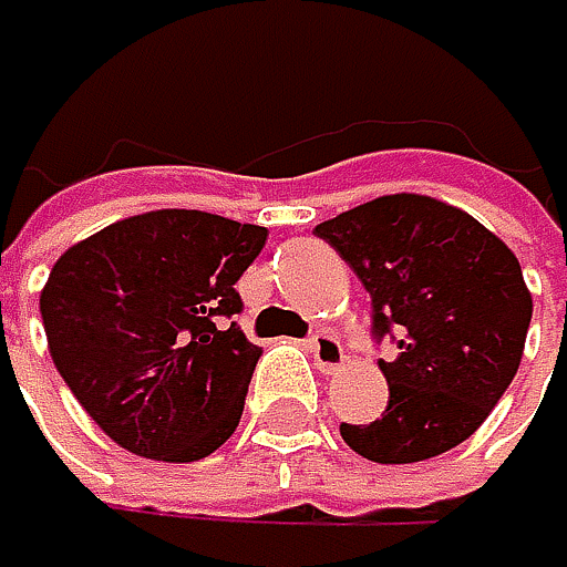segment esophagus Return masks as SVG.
<instances>
[{"label":"esophagus","mask_w":567,"mask_h":567,"mask_svg":"<svg viewBox=\"0 0 567 567\" xmlns=\"http://www.w3.org/2000/svg\"><path fill=\"white\" fill-rule=\"evenodd\" d=\"M307 350H310V358L317 361V368H320L323 374H333V371H337V368H343V361H347L343 343H340L333 333H327V330L310 333Z\"/></svg>","instance_id":"34e87169"}]
</instances>
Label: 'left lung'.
I'll use <instances>...</instances> for the list:
<instances>
[{"instance_id":"8db88e82","label":"left lung","mask_w":567,"mask_h":567,"mask_svg":"<svg viewBox=\"0 0 567 567\" xmlns=\"http://www.w3.org/2000/svg\"><path fill=\"white\" fill-rule=\"evenodd\" d=\"M371 293V333L391 398L340 437L378 464L437 457L467 441L518 374L532 293L518 257L464 209L417 193L378 196L313 230Z\"/></svg>"}]
</instances>
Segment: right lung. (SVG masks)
<instances>
[{"instance_id": "obj_1", "label": "right lung", "mask_w": 567, "mask_h": 567, "mask_svg": "<svg viewBox=\"0 0 567 567\" xmlns=\"http://www.w3.org/2000/svg\"><path fill=\"white\" fill-rule=\"evenodd\" d=\"M267 227L153 209L69 247L39 297L52 364L126 451L199 461L240 424L260 347L234 313Z\"/></svg>"}]
</instances>
